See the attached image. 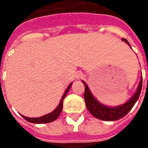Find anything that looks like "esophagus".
I'll return each mask as SVG.
<instances>
[{
  "label": "esophagus",
  "mask_w": 148,
  "mask_h": 148,
  "mask_svg": "<svg viewBox=\"0 0 148 148\" xmlns=\"http://www.w3.org/2000/svg\"><path fill=\"white\" fill-rule=\"evenodd\" d=\"M82 77V73L81 72H77L76 74V78L77 79H80Z\"/></svg>",
  "instance_id": "obj_1"
}]
</instances>
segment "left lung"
Masks as SVG:
<instances>
[{"mask_svg": "<svg viewBox=\"0 0 148 148\" xmlns=\"http://www.w3.org/2000/svg\"><path fill=\"white\" fill-rule=\"evenodd\" d=\"M122 40L125 41L127 45H130L129 42L125 38H123ZM83 83L85 87L84 100H85L86 107L88 108V110L90 111V114L94 117L102 120V121H117L127 114V113L131 110V108H133L134 105L135 104V103L139 98V96L141 92V88H142V78H141L138 90L133 97H131L127 103L123 105L116 107V108H109V107L101 104L98 101H96L95 97H93V95H91L87 84L84 81H83Z\"/></svg>", "mask_w": 148, "mask_h": 148, "instance_id": "8db88e82", "label": "left lung"}]
</instances>
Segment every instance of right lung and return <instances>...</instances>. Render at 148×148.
I'll return each mask as SVG.
<instances>
[{"mask_svg": "<svg viewBox=\"0 0 148 148\" xmlns=\"http://www.w3.org/2000/svg\"><path fill=\"white\" fill-rule=\"evenodd\" d=\"M71 84L69 86H68V88L66 89L65 90L64 94L63 95L62 98L60 100V102L59 103V105L57 107L55 110L52 111L51 113L48 114H46L45 116H42V117H36V118H31V117H24L23 115H21L22 117H24V119L27 121L28 122H31V123H34V124H45V123H50V122H52L53 121H55L58 117H59V115H60V112L62 111L63 109V101H64V97H66V95H67V92L69 91L70 88L71 87Z\"/></svg>", "mask_w": 148, "mask_h": 148, "instance_id": "right-lung-1", "label": "right lung"}]
</instances>
